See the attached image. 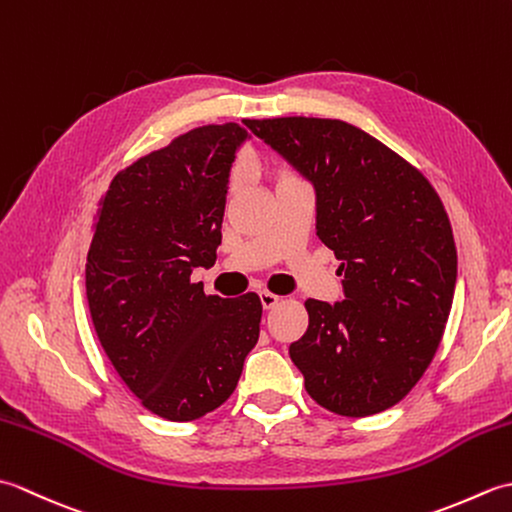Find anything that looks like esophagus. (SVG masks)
<instances>
[{
    "mask_svg": "<svg viewBox=\"0 0 512 512\" xmlns=\"http://www.w3.org/2000/svg\"><path fill=\"white\" fill-rule=\"evenodd\" d=\"M259 299H262V306H264L266 310H270V308H275V306H277V303H279V299H281V297L273 295V292L264 290V292H259Z\"/></svg>",
    "mask_w": 512,
    "mask_h": 512,
    "instance_id": "1",
    "label": "esophagus"
}]
</instances>
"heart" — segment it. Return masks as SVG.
Segmentation results:
<instances>
[{
  "instance_id": "obj_1",
  "label": "heart",
  "mask_w": 512,
  "mask_h": 512,
  "mask_svg": "<svg viewBox=\"0 0 512 512\" xmlns=\"http://www.w3.org/2000/svg\"><path fill=\"white\" fill-rule=\"evenodd\" d=\"M237 182H239V178H237V173H233V176H231V182H228V191H235L237 189Z\"/></svg>"
}]
</instances>
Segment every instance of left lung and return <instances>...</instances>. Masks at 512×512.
Wrapping results in <instances>:
<instances>
[{
	"instance_id": "left-lung-1",
	"label": "left lung",
	"mask_w": 512,
	"mask_h": 512,
	"mask_svg": "<svg viewBox=\"0 0 512 512\" xmlns=\"http://www.w3.org/2000/svg\"><path fill=\"white\" fill-rule=\"evenodd\" d=\"M244 125L317 191V235L341 266L345 299H308L290 345L306 391L347 418L380 413L416 387L447 325L458 253L431 182L396 151L336 118Z\"/></svg>"
}]
</instances>
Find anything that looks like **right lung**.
Returning <instances> with one entry per match:
<instances>
[{
  "instance_id": "obj_1",
  "label": "right lung",
  "mask_w": 512,
  "mask_h": 512,
  "mask_svg": "<svg viewBox=\"0 0 512 512\" xmlns=\"http://www.w3.org/2000/svg\"><path fill=\"white\" fill-rule=\"evenodd\" d=\"M248 132L204 125L118 171L94 213L85 290L118 376L156 416L198 420L228 400L259 339L262 301L204 295L226 184Z\"/></svg>"
}]
</instances>
